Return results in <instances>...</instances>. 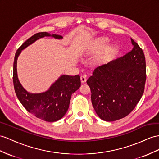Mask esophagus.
I'll use <instances>...</instances> for the list:
<instances>
[{
    "instance_id": "34e87169",
    "label": "esophagus",
    "mask_w": 159,
    "mask_h": 159,
    "mask_svg": "<svg viewBox=\"0 0 159 159\" xmlns=\"http://www.w3.org/2000/svg\"><path fill=\"white\" fill-rule=\"evenodd\" d=\"M80 80H81V83H85L87 81V78H86V76H84V75H82L80 76Z\"/></svg>"
}]
</instances>
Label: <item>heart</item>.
<instances>
[{
	"label": "heart",
	"instance_id": "b5f03b06",
	"mask_svg": "<svg viewBox=\"0 0 159 159\" xmlns=\"http://www.w3.org/2000/svg\"><path fill=\"white\" fill-rule=\"evenodd\" d=\"M109 43V39L107 38H101L100 39H99L97 42H96V43L93 46V48L92 49V51L93 52H99L101 50H103V48H105V46H107V43ZM113 52V48L110 46V47H108L106 50H105V54H109L110 53Z\"/></svg>",
	"mask_w": 159,
	"mask_h": 159
}]
</instances>
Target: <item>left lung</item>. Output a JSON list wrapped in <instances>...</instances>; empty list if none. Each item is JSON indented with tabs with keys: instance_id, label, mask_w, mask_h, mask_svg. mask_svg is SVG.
I'll list each match as a JSON object with an SVG mask.
<instances>
[{
	"instance_id": "8db88e82",
	"label": "left lung",
	"mask_w": 159,
	"mask_h": 159,
	"mask_svg": "<svg viewBox=\"0 0 159 159\" xmlns=\"http://www.w3.org/2000/svg\"><path fill=\"white\" fill-rule=\"evenodd\" d=\"M132 50L124 56L97 67L87 83L93 108L101 120L113 121L127 116L144 91L146 60L144 52L131 38Z\"/></svg>"
}]
</instances>
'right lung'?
I'll list each match as a JSON object with an SVG mask.
<instances>
[{
  "mask_svg": "<svg viewBox=\"0 0 159 159\" xmlns=\"http://www.w3.org/2000/svg\"><path fill=\"white\" fill-rule=\"evenodd\" d=\"M45 36H52L56 39L62 38V36L59 35H50L47 32H39L27 39L15 53L13 79L16 95L26 110L39 119L54 122L60 120L66 114L72 94L80 87V76L62 75L47 91L30 93L22 87L17 73V60L21 50Z\"/></svg>",
  "mask_w": 159,
  "mask_h": 159,
  "instance_id": "add662e5",
  "label": "right lung"
}]
</instances>
